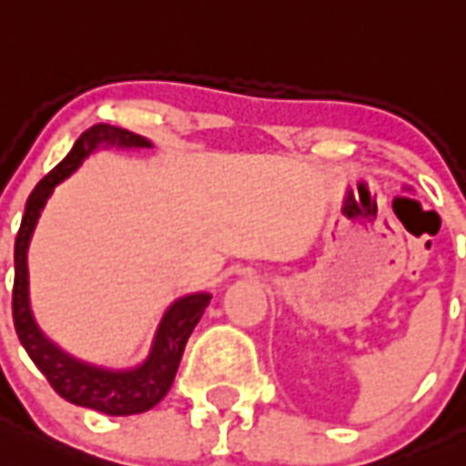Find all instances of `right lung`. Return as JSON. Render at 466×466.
Here are the masks:
<instances>
[{
  "instance_id": "1",
  "label": "right lung",
  "mask_w": 466,
  "mask_h": 466,
  "mask_svg": "<svg viewBox=\"0 0 466 466\" xmlns=\"http://www.w3.org/2000/svg\"><path fill=\"white\" fill-rule=\"evenodd\" d=\"M102 147H153V143L138 133L116 128V126H92L89 131L79 136L67 157L35 184V189L26 201V211H24L19 236L14 245V269H16L12 299L14 328L28 357L34 360L35 367L43 371V377L50 381V387L56 389L65 401L99 410L106 416H133V413H146L165 399L175 381L184 345L207 311L211 294L197 291V294H184L175 299L162 313L147 357L128 370H111L102 364L85 362L65 352L63 348H57L38 328L31 311V294H28V245H31L43 208L53 197V189L63 179H67L89 155Z\"/></svg>"
}]
</instances>
